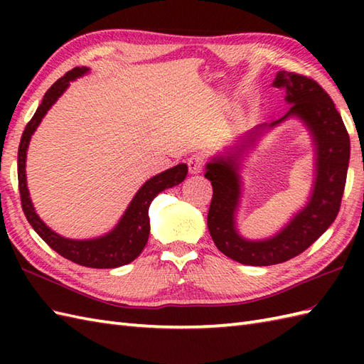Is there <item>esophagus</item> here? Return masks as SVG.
<instances>
[{"mask_svg": "<svg viewBox=\"0 0 364 364\" xmlns=\"http://www.w3.org/2000/svg\"><path fill=\"white\" fill-rule=\"evenodd\" d=\"M188 166H189L191 173H200L203 170V166H205V158L198 153L192 154V156L188 159Z\"/></svg>", "mask_w": 364, "mask_h": 364, "instance_id": "1", "label": "esophagus"}]
</instances>
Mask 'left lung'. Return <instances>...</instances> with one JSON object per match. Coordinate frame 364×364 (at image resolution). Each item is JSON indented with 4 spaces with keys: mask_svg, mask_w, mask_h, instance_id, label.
<instances>
[{
    "mask_svg": "<svg viewBox=\"0 0 364 364\" xmlns=\"http://www.w3.org/2000/svg\"><path fill=\"white\" fill-rule=\"evenodd\" d=\"M274 87L284 89L286 102L292 106L284 117L269 127L296 115L310 128L318 146V176L310 203L277 236L258 242L245 241L235 228V211L241 194L237 151L211 161L205 173L213 186L208 211V228L213 241L228 258L249 266L278 264L305 252L336 219L349 167V133L327 92L313 78L284 70L278 72ZM264 127L267 125H259L255 134Z\"/></svg>",
    "mask_w": 364,
    "mask_h": 364,
    "instance_id": "left-lung-1",
    "label": "left lung"
}]
</instances>
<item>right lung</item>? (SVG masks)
I'll return each mask as SVG.
<instances>
[{"instance_id":"right-lung-1","label":"right lung","mask_w":364,"mask_h":364,"mask_svg":"<svg viewBox=\"0 0 364 364\" xmlns=\"http://www.w3.org/2000/svg\"><path fill=\"white\" fill-rule=\"evenodd\" d=\"M86 72L87 68L75 67L73 70L67 72L63 78H59L48 90H46L41 106L37 107L33 119L28 122L18 145V191L23 213H25L31 227L36 230V233L41 236L54 252H58L60 257L70 259L80 266L94 269H112L128 264V262L134 261L139 255H141L150 235V203L161 191L180 184L188 175V166L178 164L146 181L144 186L137 191L133 202L129 203L128 210L120 219L119 225L115 227L109 235H106L103 237L89 239V241H73V239H65L63 236H59L58 233H54V231L46 227L36 214L26 188V150L31 141V136H33L46 111H48L53 103L64 94V90L68 87V81L78 78V76Z\"/></svg>"}]
</instances>
